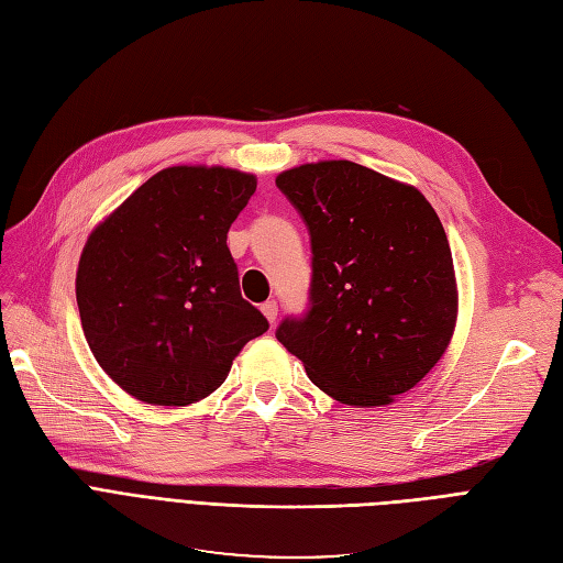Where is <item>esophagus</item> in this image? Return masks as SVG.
Instances as JSON below:
<instances>
[{
	"mask_svg": "<svg viewBox=\"0 0 563 563\" xmlns=\"http://www.w3.org/2000/svg\"><path fill=\"white\" fill-rule=\"evenodd\" d=\"M261 310H263V314L267 317V321H269V323H275V321H277V314H279V305H277V300H267V302H263V305H261Z\"/></svg>",
	"mask_w": 563,
	"mask_h": 563,
	"instance_id": "34e87169",
	"label": "esophagus"
}]
</instances>
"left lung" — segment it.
Returning a JSON list of instances; mask_svg holds the SVG:
<instances>
[{"label": "left lung", "instance_id": "8db88e82", "mask_svg": "<svg viewBox=\"0 0 563 563\" xmlns=\"http://www.w3.org/2000/svg\"><path fill=\"white\" fill-rule=\"evenodd\" d=\"M310 232L308 310L279 343L310 380L347 406H383L446 352L457 294L444 225L416 187L354 162L277 176Z\"/></svg>", "mask_w": 563, "mask_h": 563}]
</instances>
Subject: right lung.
<instances>
[{
	"instance_id": "obj_1",
	"label": "right lung",
	"mask_w": 563,
	"mask_h": 563,
	"mask_svg": "<svg viewBox=\"0 0 563 563\" xmlns=\"http://www.w3.org/2000/svg\"><path fill=\"white\" fill-rule=\"evenodd\" d=\"M255 176L223 166H172L143 183L81 251L77 305L87 343L131 397L199 401L269 323L240 291L230 225Z\"/></svg>"
}]
</instances>
